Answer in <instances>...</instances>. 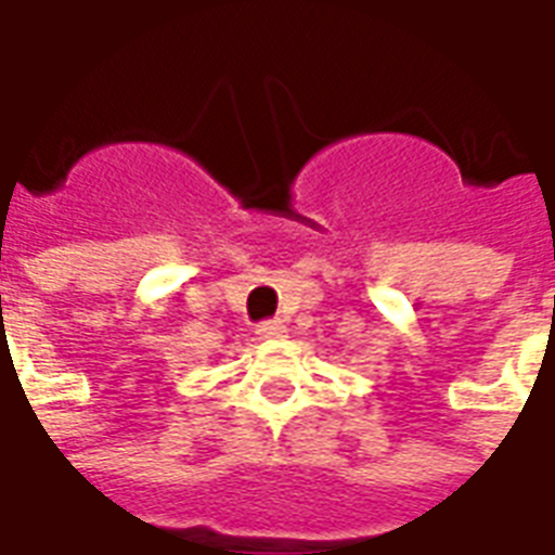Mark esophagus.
Returning <instances> with one entry per match:
<instances>
[{"label": "esophagus", "instance_id": "34e87169", "mask_svg": "<svg viewBox=\"0 0 555 555\" xmlns=\"http://www.w3.org/2000/svg\"><path fill=\"white\" fill-rule=\"evenodd\" d=\"M285 333V324L282 321H264V324L255 326V336L258 338H279Z\"/></svg>", "mask_w": 555, "mask_h": 555}]
</instances>
